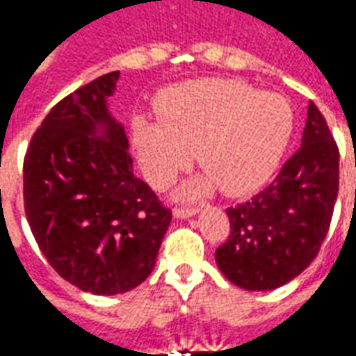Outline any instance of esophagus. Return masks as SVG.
<instances>
[{"instance_id": "1", "label": "esophagus", "mask_w": 356, "mask_h": 356, "mask_svg": "<svg viewBox=\"0 0 356 356\" xmlns=\"http://www.w3.org/2000/svg\"><path fill=\"white\" fill-rule=\"evenodd\" d=\"M198 213V209L196 208H175L173 209V216L177 217V219H188V217H194Z\"/></svg>"}]
</instances>
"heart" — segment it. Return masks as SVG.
Segmentation results:
<instances>
[{
	"label": "heart",
	"instance_id": "heart-1",
	"mask_svg": "<svg viewBox=\"0 0 356 356\" xmlns=\"http://www.w3.org/2000/svg\"><path fill=\"white\" fill-rule=\"evenodd\" d=\"M162 120L137 116L133 143L156 186L191 165L193 152L208 175L183 185V198L213 191L240 196L267 183L290 145L296 116L280 93L240 80H198L171 88L158 101Z\"/></svg>",
	"mask_w": 356,
	"mask_h": 356
}]
</instances>
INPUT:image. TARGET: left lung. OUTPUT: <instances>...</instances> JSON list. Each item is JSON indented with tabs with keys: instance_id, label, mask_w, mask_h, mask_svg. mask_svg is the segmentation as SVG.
Masks as SVG:
<instances>
[{
	"instance_id": "left-lung-1",
	"label": "left lung",
	"mask_w": 356,
	"mask_h": 356,
	"mask_svg": "<svg viewBox=\"0 0 356 356\" xmlns=\"http://www.w3.org/2000/svg\"><path fill=\"white\" fill-rule=\"evenodd\" d=\"M337 186L339 152L309 102L301 148L265 191L227 209L231 234L216 252L225 278L242 290L268 291L301 275L326 238Z\"/></svg>"
}]
</instances>
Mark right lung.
Instances as JSON below:
<instances>
[{"mask_svg": "<svg viewBox=\"0 0 356 356\" xmlns=\"http://www.w3.org/2000/svg\"><path fill=\"white\" fill-rule=\"evenodd\" d=\"M120 72L104 74L53 106L24 158V208L45 259L93 296L145 282L171 211L135 177L124 125L108 99Z\"/></svg>", "mask_w": 356, "mask_h": 356, "instance_id": "add662e5", "label": "right lung"}]
</instances>
